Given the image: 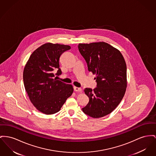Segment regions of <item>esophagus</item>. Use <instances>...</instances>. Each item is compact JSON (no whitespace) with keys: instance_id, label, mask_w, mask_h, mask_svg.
I'll return each instance as SVG.
<instances>
[{"instance_id":"34e87169","label":"esophagus","mask_w":156,"mask_h":156,"mask_svg":"<svg viewBox=\"0 0 156 156\" xmlns=\"http://www.w3.org/2000/svg\"><path fill=\"white\" fill-rule=\"evenodd\" d=\"M73 90H74V91H82V89H81V88H78V87H73Z\"/></svg>"}]
</instances>
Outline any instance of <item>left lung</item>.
<instances>
[{
	"instance_id": "obj_1",
	"label": "left lung",
	"mask_w": 156,
	"mask_h": 156,
	"mask_svg": "<svg viewBox=\"0 0 156 156\" xmlns=\"http://www.w3.org/2000/svg\"><path fill=\"white\" fill-rule=\"evenodd\" d=\"M88 69L96 75L97 87L86 88L90 101L83 112L94 119L110 114L122 100L127 88V66L119 50L104 42L79 44Z\"/></svg>"
}]
</instances>
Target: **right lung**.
I'll list each match as a JSON object with an SVG mask.
<instances>
[{"mask_svg":"<svg viewBox=\"0 0 156 156\" xmlns=\"http://www.w3.org/2000/svg\"><path fill=\"white\" fill-rule=\"evenodd\" d=\"M70 49L69 45L45 44L33 52L24 68L23 83L30 101L45 114L58 112L73 93L72 85L55 78L62 73L59 62L61 55Z\"/></svg>","mask_w":156,"mask_h":156,"instance_id":"add662e5","label":"right lung"}]
</instances>
